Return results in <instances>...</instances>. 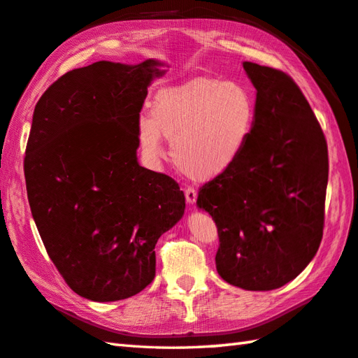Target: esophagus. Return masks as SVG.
<instances>
[{
  "label": "esophagus",
  "mask_w": 358,
  "mask_h": 358,
  "mask_svg": "<svg viewBox=\"0 0 358 358\" xmlns=\"http://www.w3.org/2000/svg\"><path fill=\"white\" fill-rule=\"evenodd\" d=\"M185 198H187L188 203H194L196 198H198V192H196L193 187H187L185 188Z\"/></svg>",
  "instance_id": "34e87169"
}]
</instances>
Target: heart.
I'll use <instances>...</instances> for the list:
<instances>
[{
  "label": "heart",
  "instance_id": "heart-1",
  "mask_svg": "<svg viewBox=\"0 0 358 358\" xmlns=\"http://www.w3.org/2000/svg\"><path fill=\"white\" fill-rule=\"evenodd\" d=\"M253 127L255 100L244 86L198 77L156 92L151 117L137 122V138L156 162L166 137L174 165L194 180H210L238 162Z\"/></svg>",
  "mask_w": 358,
  "mask_h": 358
}]
</instances>
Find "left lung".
Wrapping results in <instances>:
<instances>
[{
    "label": "left lung",
    "mask_w": 358,
    "mask_h": 358,
    "mask_svg": "<svg viewBox=\"0 0 358 358\" xmlns=\"http://www.w3.org/2000/svg\"><path fill=\"white\" fill-rule=\"evenodd\" d=\"M255 127L238 162L199 189L220 236L216 271L245 290L300 275L322 243L329 159L323 129L286 72L244 62Z\"/></svg>",
    "instance_id": "8db88e82"
}]
</instances>
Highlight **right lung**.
I'll return each mask as SVG.
<instances>
[{
    "instance_id": "add662e5",
    "label": "right lung",
    "mask_w": 358,
    "mask_h": 358,
    "mask_svg": "<svg viewBox=\"0 0 358 358\" xmlns=\"http://www.w3.org/2000/svg\"><path fill=\"white\" fill-rule=\"evenodd\" d=\"M160 66L72 69L35 106L24 156L29 206L57 271L87 300H125L147 287L157 239L184 215L178 182L137 162V122Z\"/></svg>"
}]
</instances>
